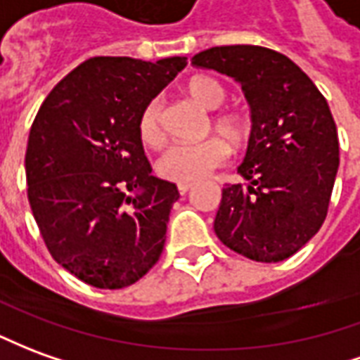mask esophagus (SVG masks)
Wrapping results in <instances>:
<instances>
[{
  "label": "esophagus",
  "instance_id": "obj_1",
  "mask_svg": "<svg viewBox=\"0 0 360 360\" xmlns=\"http://www.w3.org/2000/svg\"><path fill=\"white\" fill-rule=\"evenodd\" d=\"M191 188H193V185H191V183H179V185H177V191H179V195H187Z\"/></svg>",
  "mask_w": 360,
  "mask_h": 360
}]
</instances>
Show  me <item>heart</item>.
<instances>
[{"label":"heart","mask_w":360,"mask_h":360,"mask_svg":"<svg viewBox=\"0 0 360 360\" xmlns=\"http://www.w3.org/2000/svg\"><path fill=\"white\" fill-rule=\"evenodd\" d=\"M187 93L208 110L218 109L226 99V89L212 77H195L187 84ZM212 127L232 144H240L245 138V122L238 115L222 112L214 115ZM138 136L150 148L163 144L162 99L154 97L146 103L138 115ZM225 140V141H226ZM220 136H210L198 142H177L172 144L155 162V173L167 181L193 183L206 177L230 160V146Z\"/></svg>","instance_id":"1"}]
</instances>
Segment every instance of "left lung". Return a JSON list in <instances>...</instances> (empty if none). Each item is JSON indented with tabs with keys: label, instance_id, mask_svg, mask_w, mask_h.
Masks as SVG:
<instances>
[{
	"label": "left lung",
	"instance_id": "left-lung-1",
	"mask_svg": "<svg viewBox=\"0 0 360 360\" xmlns=\"http://www.w3.org/2000/svg\"><path fill=\"white\" fill-rule=\"evenodd\" d=\"M191 64L233 77L250 103L251 134L214 218L226 248L276 263L318 233L339 167L338 128L326 97L290 58L263 46H214Z\"/></svg>",
	"mask_w": 360,
	"mask_h": 360
}]
</instances>
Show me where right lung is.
<instances>
[{
	"label": "right lung",
	"mask_w": 360,
	"mask_h": 360,
	"mask_svg": "<svg viewBox=\"0 0 360 360\" xmlns=\"http://www.w3.org/2000/svg\"><path fill=\"white\" fill-rule=\"evenodd\" d=\"M185 66V56L89 58L32 122L25 155L32 216L58 265L95 288L134 285L162 255L179 191L152 175L136 122Z\"/></svg>",
	"instance_id": "1"
}]
</instances>
